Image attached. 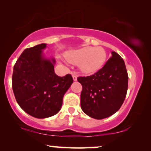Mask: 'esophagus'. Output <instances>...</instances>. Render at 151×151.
<instances>
[{"mask_svg":"<svg viewBox=\"0 0 151 151\" xmlns=\"http://www.w3.org/2000/svg\"><path fill=\"white\" fill-rule=\"evenodd\" d=\"M72 77H73L74 81H76V80H77V76H76V74L74 73V72L72 73Z\"/></svg>","mask_w":151,"mask_h":151,"instance_id":"34e87169","label":"esophagus"}]
</instances>
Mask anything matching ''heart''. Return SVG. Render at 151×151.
Returning <instances> with one entry per match:
<instances>
[{"instance_id": "b5f03b06", "label": "heart", "mask_w": 151, "mask_h": 151, "mask_svg": "<svg viewBox=\"0 0 151 151\" xmlns=\"http://www.w3.org/2000/svg\"><path fill=\"white\" fill-rule=\"evenodd\" d=\"M69 63L80 65V70L85 73H93L104 65L106 53L102 47H85L68 51L65 55Z\"/></svg>"}]
</instances>
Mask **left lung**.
I'll return each instance as SVG.
<instances>
[{"instance_id":"left-lung-1","label":"left lung","mask_w":151,"mask_h":151,"mask_svg":"<svg viewBox=\"0 0 151 151\" xmlns=\"http://www.w3.org/2000/svg\"><path fill=\"white\" fill-rule=\"evenodd\" d=\"M112 56L93 75L78 77L82 84L80 105L84 113L92 118H106L120 109L128 89L129 76L124 61L118 53Z\"/></svg>"}]
</instances>
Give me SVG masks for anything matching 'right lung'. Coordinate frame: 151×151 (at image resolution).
Segmentation results:
<instances>
[{
    "instance_id": "add662e5",
    "label": "right lung",
    "mask_w": 151,
    "mask_h": 151,
    "mask_svg": "<svg viewBox=\"0 0 151 151\" xmlns=\"http://www.w3.org/2000/svg\"><path fill=\"white\" fill-rule=\"evenodd\" d=\"M38 45L24 49L16 61L12 75V88L22 110L36 118H46L59 112L64 95L73 80L70 74L59 77L54 72V58L47 59Z\"/></svg>"
}]
</instances>
